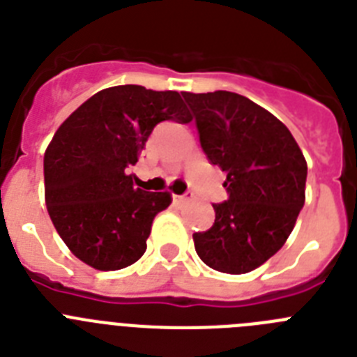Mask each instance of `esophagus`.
Returning <instances> with one entry per match:
<instances>
[{"label":"esophagus","instance_id":"esophagus-1","mask_svg":"<svg viewBox=\"0 0 357 357\" xmlns=\"http://www.w3.org/2000/svg\"><path fill=\"white\" fill-rule=\"evenodd\" d=\"M191 198H193V195H191V193L173 195V202H175V204H185V202L191 200Z\"/></svg>","mask_w":357,"mask_h":357}]
</instances>
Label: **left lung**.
I'll list each match as a JSON object with an SVG mask.
<instances>
[{"mask_svg":"<svg viewBox=\"0 0 357 357\" xmlns=\"http://www.w3.org/2000/svg\"><path fill=\"white\" fill-rule=\"evenodd\" d=\"M182 96L202 150L227 173L229 195L213 204V227L193 234L195 250L218 272H252L291 234L304 207L307 164L284 123L248 98L229 91Z\"/></svg>","mask_w":357,"mask_h":357,"instance_id":"1","label":"left lung"}]
</instances>
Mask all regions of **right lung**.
Segmentation results:
<instances>
[{
  "instance_id": "obj_1",
  "label": "right lung",
  "mask_w": 357,
  "mask_h": 357,
  "mask_svg": "<svg viewBox=\"0 0 357 357\" xmlns=\"http://www.w3.org/2000/svg\"><path fill=\"white\" fill-rule=\"evenodd\" d=\"M166 119H193L176 91L116 85L82 103L53 135L44 153L46 207L62 241L85 264L121 270L146 250L151 222L172 197L135 188L128 168Z\"/></svg>"
}]
</instances>
